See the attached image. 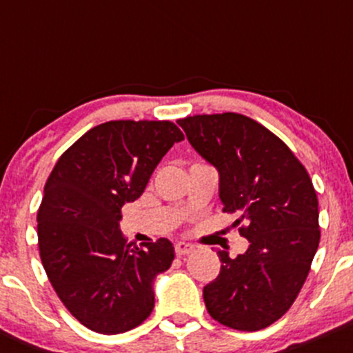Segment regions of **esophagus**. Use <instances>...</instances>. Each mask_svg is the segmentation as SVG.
<instances>
[{"label":"esophagus","mask_w":353,"mask_h":353,"mask_svg":"<svg viewBox=\"0 0 353 353\" xmlns=\"http://www.w3.org/2000/svg\"><path fill=\"white\" fill-rule=\"evenodd\" d=\"M193 250H195V245L187 243V241H178L175 245V252L178 256H183V255H190Z\"/></svg>","instance_id":"34e87169"}]
</instances>
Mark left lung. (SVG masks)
<instances>
[{"label":"left lung","mask_w":353,"mask_h":353,"mask_svg":"<svg viewBox=\"0 0 353 353\" xmlns=\"http://www.w3.org/2000/svg\"><path fill=\"white\" fill-rule=\"evenodd\" d=\"M190 145L219 170L225 213H235L250 241L243 255L219 250V276L203 288L221 325L255 332L285 315L302 290L320 241L319 200L292 150L259 121L239 113L176 121Z\"/></svg>","instance_id":"obj_1"}]
</instances>
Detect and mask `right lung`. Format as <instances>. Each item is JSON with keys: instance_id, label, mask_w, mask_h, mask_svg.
Returning a JSON list of instances; mask_svg holds the SVG:
<instances>
[{"instance_id": "obj_1", "label": "right lung", "mask_w": 353, "mask_h": 353, "mask_svg": "<svg viewBox=\"0 0 353 353\" xmlns=\"http://www.w3.org/2000/svg\"><path fill=\"white\" fill-rule=\"evenodd\" d=\"M183 133L172 121H106L59 157L38 210V247L54 292L78 322L114 335L145 322L153 282L175 259L172 241L126 243L121 207L140 198Z\"/></svg>"}]
</instances>
